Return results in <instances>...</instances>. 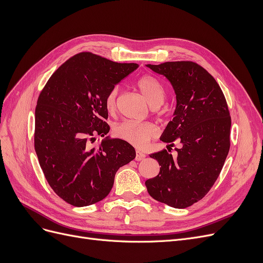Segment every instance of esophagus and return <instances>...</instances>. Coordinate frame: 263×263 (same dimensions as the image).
Instances as JSON below:
<instances>
[{
	"label": "esophagus",
	"mask_w": 263,
	"mask_h": 263,
	"mask_svg": "<svg viewBox=\"0 0 263 263\" xmlns=\"http://www.w3.org/2000/svg\"><path fill=\"white\" fill-rule=\"evenodd\" d=\"M146 158V155L145 154H142L141 151H139V150H137L136 151V161H141V160H144V159Z\"/></svg>",
	"instance_id": "esophagus-1"
}]
</instances>
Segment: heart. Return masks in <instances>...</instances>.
Returning a JSON list of instances; mask_svg holds the SVG:
<instances>
[{
    "instance_id": "obj_1",
    "label": "heart",
    "mask_w": 263,
    "mask_h": 263,
    "mask_svg": "<svg viewBox=\"0 0 263 263\" xmlns=\"http://www.w3.org/2000/svg\"><path fill=\"white\" fill-rule=\"evenodd\" d=\"M138 90L142 94L151 106L160 105L165 95L164 87L162 83L157 78L145 74L141 76L136 81ZM118 95V86L115 85L108 91L105 98V105L108 109H114L116 107ZM157 134V129L151 123H137L133 121H126L119 123L115 126L114 135L117 138H121L129 144L142 147L153 139Z\"/></svg>"
}]
</instances>
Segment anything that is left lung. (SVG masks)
Masks as SVG:
<instances>
[{
  "label": "left lung",
  "instance_id": "8db88e82",
  "mask_svg": "<svg viewBox=\"0 0 263 263\" xmlns=\"http://www.w3.org/2000/svg\"><path fill=\"white\" fill-rule=\"evenodd\" d=\"M165 76L177 94V108L161 136L171 151L149 155L161 165L157 177L146 181L149 195L176 209L201 201L216 182L230 148L232 118L220 86L208 70L194 61L148 65Z\"/></svg>",
  "mask_w": 263,
  "mask_h": 263
}]
</instances>
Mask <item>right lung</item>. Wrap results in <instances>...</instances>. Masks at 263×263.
<instances>
[{
    "label": "right lung",
    "instance_id": "add662e5",
    "mask_svg": "<svg viewBox=\"0 0 263 263\" xmlns=\"http://www.w3.org/2000/svg\"><path fill=\"white\" fill-rule=\"evenodd\" d=\"M137 67L83 51L62 63L39 94L35 150L47 182L68 204L81 208L102 201L117 170L136 157L122 139L104 140L98 148L91 144L109 132L106 94Z\"/></svg>",
    "mask_w": 263,
    "mask_h": 263
}]
</instances>
